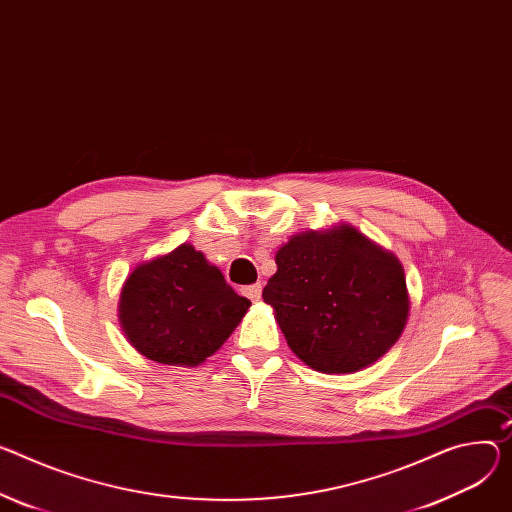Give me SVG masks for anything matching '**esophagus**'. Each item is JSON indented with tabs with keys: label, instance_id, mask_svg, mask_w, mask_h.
<instances>
[{
	"label": "esophagus",
	"instance_id": "esophagus-1",
	"mask_svg": "<svg viewBox=\"0 0 512 512\" xmlns=\"http://www.w3.org/2000/svg\"><path fill=\"white\" fill-rule=\"evenodd\" d=\"M261 290H263V288H261V284L247 286V288H245V296H247V298H251L253 302H257V300L261 298Z\"/></svg>",
	"mask_w": 512,
	"mask_h": 512
}]
</instances>
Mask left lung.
Segmentation results:
<instances>
[{"label":"left lung","instance_id":"left-lung-1","mask_svg":"<svg viewBox=\"0 0 512 512\" xmlns=\"http://www.w3.org/2000/svg\"><path fill=\"white\" fill-rule=\"evenodd\" d=\"M263 300L290 349L324 374L378 361L402 335L410 300L404 269L349 224L294 235L275 253Z\"/></svg>","mask_w":512,"mask_h":512}]
</instances>
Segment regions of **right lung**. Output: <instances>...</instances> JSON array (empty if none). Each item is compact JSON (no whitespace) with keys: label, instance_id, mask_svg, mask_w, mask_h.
Wrapping results in <instances>:
<instances>
[{"label":"right lung","instance_id":"right-lung-1","mask_svg":"<svg viewBox=\"0 0 512 512\" xmlns=\"http://www.w3.org/2000/svg\"><path fill=\"white\" fill-rule=\"evenodd\" d=\"M251 302L192 245L141 263L122 286L118 318L128 343L167 365H198L239 327Z\"/></svg>","mask_w":512,"mask_h":512}]
</instances>
